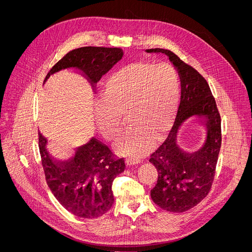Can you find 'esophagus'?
<instances>
[{"mask_svg":"<svg viewBox=\"0 0 252 252\" xmlns=\"http://www.w3.org/2000/svg\"><path fill=\"white\" fill-rule=\"evenodd\" d=\"M138 163H139V161H138V159H135V158H127L126 159V166H133V165L138 164Z\"/></svg>","mask_w":252,"mask_h":252,"instance_id":"obj_1","label":"esophagus"}]
</instances>
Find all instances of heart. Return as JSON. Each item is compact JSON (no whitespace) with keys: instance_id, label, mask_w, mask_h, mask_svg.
<instances>
[{"instance_id":"obj_1","label":"heart","mask_w":252,"mask_h":252,"mask_svg":"<svg viewBox=\"0 0 252 252\" xmlns=\"http://www.w3.org/2000/svg\"><path fill=\"white\" fill-rule=\"evenodd\" d=\"M179 97L180 83L172 67L131 63L108 78L102 100L94 108L95 123L103 138L114 143L124 130L122 118L126 116L130 127L117 149L124 155L142 157L169 127Z\"/></svg>"}]
</instances>
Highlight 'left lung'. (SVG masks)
<instances>
[{
	"label": "left lung",
	"mask_w": 252,
	"mask_h": 252,
	"mask_svg": "<svg viewBox=\"0 0 252 252\" xmlns=\"http://www.w3.org/2000/svg\"><path fill=\"white\" fill-rule=\"evenodd\" d=\"M146 51L166 54L181 79V101L174 125L164 143L149 159L158 171L151 197L166 211L185 212L199 204L212 187L221 148L220 113L207 81L195 68L170 50L155 48ZM194 115L205 119L208 138L201 149L188 153L177 146L176 133L181 124Z\"/></svg>",
	"instance_id": "obj_1"
}]
</instances>
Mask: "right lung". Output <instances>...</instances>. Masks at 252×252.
Instances as JSON below:
<instances>
[{"instance_id":"1","label":"right lung","mask_w":252,"mask_h":252,"mask_svg":"<svg viewBox=\"0 0 252 252\" xmlns=\"http://www.w3.org/2000/svg\"><path fill=\"white\" fill-rule=\"evenodd\" d=\"M124 55L121 48L81 47L68 52L45 77L66 68L80 70L90 83L100 80ZM39 134L41 162L47 185L63 207L75 216L87 219L105 214L113 204L112 182L126 169L125 158H118L110 149L91 139L78 148L68 162H57L47 152V139Z\"/></svg>"}]
</instances>
